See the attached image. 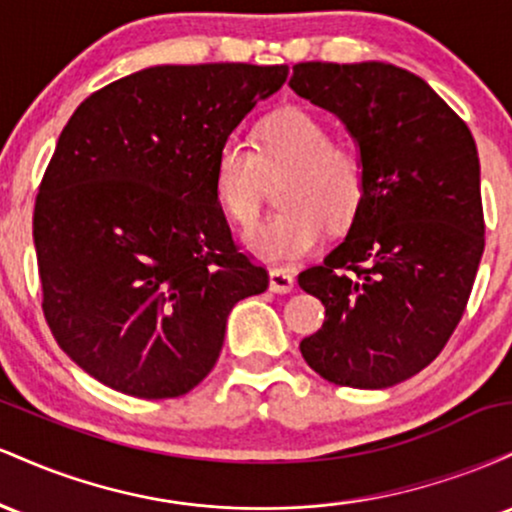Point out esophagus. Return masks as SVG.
Instances as JSON below:
<instances>
[{
  "mask_svg": "<svg viewBox=\"0 0 512 512\" xmlns=\"http://www.w3.org/2000/svg\"><path fill=\"white\" fill-rule=\"evenodd\" d=\"M296 289V276L286 269H269V291L274 293H291Z\"/></svg>",
  "mask_w": 512,
  "mask_h": 512,
  "instance_id": "obj_1",
  "label": "esophagus"
}]
</instances>
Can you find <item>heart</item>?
<instances>
[{
  "mask_svg": "<svg viewBox=\"0 0 512 512\" xmlns=\"http://www.w3.org/2000/svg\"><path fill=\"white\" fill-rule=\"evenodd\" d=\"M281 175L279 211L243 236L264 262L286 264L322 243L325 221L342 226L363 197V166L351 146L332 142L330 127L303 108L276 110L255 129V154L238 139L216 151L214 195L223 214L248 226L260 209L262 175Z\"/></svg>",
  "mask_w": 512,
  "mask_h": 512,
  "instance_id": "b5f03b06",
  "label": "heart"
}]
</instances>
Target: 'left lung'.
<instances>
[{"instance_id": "1", "label": "left lung", "mask_w": 512, "mask_h": 512, "mask_svg": "<svg viewBox=\"0 0 512 512\" xmlns=\"http://www.w3.org/2000/svg\"><path fill=\"white\" fill-rule=\"evenodd\" d=\"M293 93L342 120L363 166L346 238L298 276L325 305L301 342L334 385L383 390L436 358L464 313L481 252L472 132L421 76L387 62H303Z\"/></svg>"}]
</instances>
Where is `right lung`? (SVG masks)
<instances>
[{
	"instance_id": "1",
	"label": "right lung",
	"mask_w": 512,
	"mask_h": 512,
	"mask_svg": "<svg viewBox=\"0 0 512 512\" xmlns=\"http://www.w3.org/2000/svg\"><path fill=\"white\" fill-rule=\"evenodd\" d=\"M289 67L158 64L88 96L40 182L33 243L52 337L98 383L180 397L269 276L214 195L219 146Z\"/></svg>"
}]
</instances>
